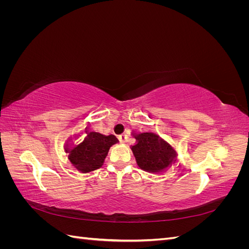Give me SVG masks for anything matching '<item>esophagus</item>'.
I'll return each instance as SVG.
<instances>
[{"label": "esophagus", "mask_w": 249, "mask_h": 249, "mask_svg": "<svg viewBox=\"0 0 249 249\" xmlns=\"http://www.w3.org/2000/svg\"><path fill=\"white\" fill-rule=\"evenodd\" d=\"M118 138H119V140L122 141L123 143H125V142L127 141V136H126L125 134H122V135H120V136H119Z\"/></svg>", "instance_id": "1"}]
</instances>
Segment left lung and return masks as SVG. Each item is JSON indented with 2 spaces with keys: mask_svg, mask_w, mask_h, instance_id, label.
<instances>
[{
  "mask_svg": "<svg viewBox=\"0 0 249 249\" xmlns=\"http://www.w3.org/2000/svg\"><path fill=\"white\" fill-rule=\"evenodd\" d=\"M136 143L131 146L138 167L150 173L166 171L177 161L178 153L159 135L146 131L132 133Z\"/></svg>",
  "mask_w": 249,
  "mask_h": 249,
  "instance_id": "1",
  "label": "left lung"
}]
</instances>
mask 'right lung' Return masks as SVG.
I'll use <instances>...</instances> for the list:
<instances>
[{"mask_svg": "<svg viewBox=\"0 0 249 249\" xmlns=\"http://www.w3.org/2000/svg\"><path fill=\"white\" fill-rule=\"evenodd\" d=\"M84 132L86 136L77 144L71 143V138L67 139L64 150L67 154V159L74 168L81 173H88L103 166L110 147L119 141L114 135H104L90 131L88 127Z\"/></svg>", "mask_w": 249, "mask_h": 249, "instance_id": "right-lung-1", "label": "right lung"}]
</instances>
